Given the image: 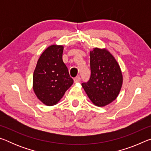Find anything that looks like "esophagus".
<instances>
[{
    "mask_svg": "<svg viewBox=\"0 0 151 151\" xmlns=\"http://www.w3.org/2000/svg\"><path fill=\"white\" fill-rule=\"evenodd\" d=\"M80 81H81L80 76H76V78H74V82H75V83H78V82H79Z\"/></svg>",
    "mask_w": 151,
    "mask_h": 151,
    "instance_id": "obj_1",
    "label": "esophagus"
}]
</instances>
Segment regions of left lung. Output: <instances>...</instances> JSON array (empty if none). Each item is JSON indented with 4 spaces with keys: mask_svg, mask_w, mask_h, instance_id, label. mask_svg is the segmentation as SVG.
I'll list each match as a JSON object with an SVG mask.
<instances>
[{
    "mask_svg": "<svg viewBox=\"0 0 151 151\" xmlns=\"http://www.w3.org/2000/svg\"><path fill=\"white\" fill-rule=\"evenodd\" d=\"M90 79L82 86L94 105H108L115 100L121 90L123 76L121 67L105 48L95 47L90 51Z\"/></svg>",
    "mask_w": 151,
    "mask_h": 151,
    "instance_id": "left-lung-1",
    "label": "left lung"
}]
</instances>
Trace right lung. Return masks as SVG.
<instances>
[{
  "instance_id": "1",
  "label": "right lung",
  "mask_w": 151,
  "mask_h": 151,
  "mask_svg": "<svg viewBox=\"0 0 151 151\" xmlns=\"http://www.w3.org/2000/svg\"><path fill=\"white\" fill-rule=\"evenodd\" d=\"M63 45L48 47L38 60L33 73V91L45 105L57 104L73 84L63 63Z\"/></svg>"
}]
</instances>
